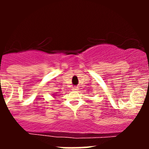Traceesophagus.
I'll list each match as a JSON object with an SVG mask.
<instances>
[{
	"label": "esophagus",
	"instance_id": "obj_1",
	"mask_svg": "<svg viewBox=\"0 0 149 149\" xmlns=\"http://www.w3.org/2000/svg\"><path fill=\"white\" fill-rule=\"evenodd\" d=\"M72 90H73V91H78V90H79V88H78V87H73V88H72Z\"/></svg>",
	"mask_w": 149,
	"mask_h": 149
}]
</instances>
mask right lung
Masks as SVG:
<instances>
[{"instance_id":"right-lung-1","label":"right lung","mask_w":149,"mask_h":149,"mask_svg":"<svg viewBox=\"0 0 149 149\" xmlns=\"http://www.w3.org/2000/svg\"><path fill=\"white\" fill-rule=\"evenodd\" d=\"M53 96H55V94H53Z\"/></svg>"}]
</instances>
